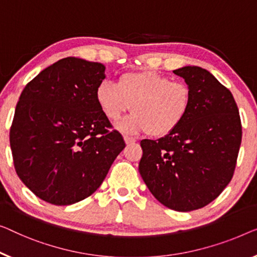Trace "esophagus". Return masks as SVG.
<instances>
[{
	"label": "esophagus",
	"instance_id": "34e87169",
	"mask_svg": "<svg viewBox=\"0 0 257 257\" xmlns=\"http://www.w3.org/2000/svg\"><path fill=\"white\" fill-rule=\"evenodd\" d=\"M123 140H124L125 144H132V143H135V142H136V140L134 139V137H130V136H123Z\"/></svg>",
	"mask_w": 257,
	"mask_h": 257
}]
</instances>
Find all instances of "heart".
<instances>
[{
	"label": "heart",
	"mask_w": 257,
	"mask_h": 257,
	"mask_svg": "<svg viewBox=\"0 0 257 257\" xmlns=\"http://www.w3.org/2000/svg\"><path fill=\"white\" fill-rule=\"evenodd\" d=\"M95 100L110 121L121 118L133 105L132 115L116 124L118 132L164 137L185 121L191 94L185 83L152 70H139L122 74L116 84L102 80L95 89Z\"/></svg>",
	"instance_id": "1"
}]
</instances>
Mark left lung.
I'll use <instances>...</instances> for the list:
<instances>
[{
  "label": "left lung",
  "mask_w": 257,
  "mask_h": 257,
  "mask_svg": "<svg viewBox=\"0 0 257 257\" xmlns=\"http://www.w3.org/2000/svg\"><path fill=\"white\" fill-rule=\"evenodd\" d=\"M173 72L190 90L189 113L170 135L141 142L139 170L162 204L188 212L208 205L231 181L242 129L234 98L211 72L196 66Z\"/></svg>",
  "instance_id": "8db88e82"
}]
</instances>
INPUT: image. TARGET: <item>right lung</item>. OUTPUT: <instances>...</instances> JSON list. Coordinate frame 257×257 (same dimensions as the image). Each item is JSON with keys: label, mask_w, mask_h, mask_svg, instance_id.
Instances as JSON below:
<instances>
[{"label": "right lung", "mask_w": 257, "mask_h": 257, "mask_svg": "<svg viewBox=\"0 0 257 257\" xmlns=\"http://www.w3.org/2000/svg\"><path fill=\"white\" fill-rule=\"evenodd\" d=\"M105 66L69 56L39 72L23 90L10 130L19 179L54 205L89 197L125 144L95 100Z\"/></svg>", "instance_id": "add662e5"}]
</instances>
